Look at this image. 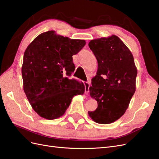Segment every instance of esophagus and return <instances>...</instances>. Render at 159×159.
<instances>
[{
	"instance_id": "esophagus-1",
	"label": "esophagus",
	"mask_w": 159,
	"mask_h": 159,
	"mask_svg": "<svg viewBox=\"0 0 159 159\" xmlns=\"http://www.w3.org/2000/svg\"><path fill=\"white\" fill-rule=\"evenodd\" d=\"M84 84L85 87V94L88 95L89 92V87H90V83H89V82H84Z\"/></svg>"
}]
</instances>
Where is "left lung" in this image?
<instances>
[{
  "instance_id": "left-lung-1",
  "label": "left lung",
  "mask_w": 159,
  "mask_h": 159,
  "mask_svg": "<svg viewBox=\"0 0 159 159\" xmlns=\"http://www.w3.org/2000/svg\"><path fill=\"white\" fill-rule=\"evenodd\" d=\"M89 46L98 62L97 75L89 87L98 106L88 114L96 123L111 124L129 106L136 91L137 68L132 52L115 35L92 39Z\"/></svg>"
}]
</instances>
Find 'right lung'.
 <instances>
[{
  "instance_id": "obj_1",
  "label": "right lung",
  "mask_w": 159,
  "mask_h": 159,
  "mask_svg": "<svg viewBox=\"0 0 159 159\" xmlns=\"http://www.w3.org/2000/svg\"><path fill=\"white\" fill-rule=\"evenodd\" d=\"M86 44L56 34H41L27 46L21 68L23 90L34 110L46 120L64 114L73 97L83 95L85 87L69 76L75 66L72 56Z\"/></svg>"
}]
</instances>
